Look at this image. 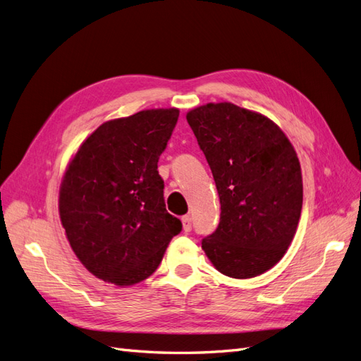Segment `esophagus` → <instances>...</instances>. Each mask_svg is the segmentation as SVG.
I'll return each instance as SVG.
<instances>
[{
  "instance_id": "esophagus-1",
  "label": "esophagus",
  "mask_w": 361,
  "mask_h": 361,
  "mask_svg": "<svg viewBox=\"0 0 361 361\" xmlns=\"http://www.w3.org/2000/svg\"><path fill=\"white\" fill-rule=\"evenodd\" d=\"M182 224H183V231L185 232H190L191 227H192V218H191V215H183L182 216Z\"/></svg>"
}]
</instances>
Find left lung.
<instances>
[{
  "mask_svg": "<svg viewBox=\"0 0 361 361\" xmlns=\"http://www.w3.org/2000/svg\"><path fill=\"white\" fill-rule=\"evenodd\" d=\"M187 120L221 204L202 248L224 276L264 274L286 253L300 221L302 178L293 146L272 120L231 102L194 108Z\"/></svg>",
  "mask_w": 361,
  "mask_h": 361,
  "instance_id": "left-lung-1",
  "label": "left lung"
}]
</instances>
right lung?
Masks as SVG:
<instances>
[{
    "instance_id": "1",
    "label": "right lung",
    "mask_w": 361,
    "mask_h": 361,
    "mask_svg": "<svg viewBox=\"0 0 361 361\" xmlns=\"http://www.w3.org/2000/svg\"><path fill=\"white\" fill-rule=\"evenodd\" d=\"M178 108L145 110L102 123L69 162L59 211L73 253L93 276L130 286L152 276L179 218L166 209L158 159Z\"/></svg>"
}]
</instances>
